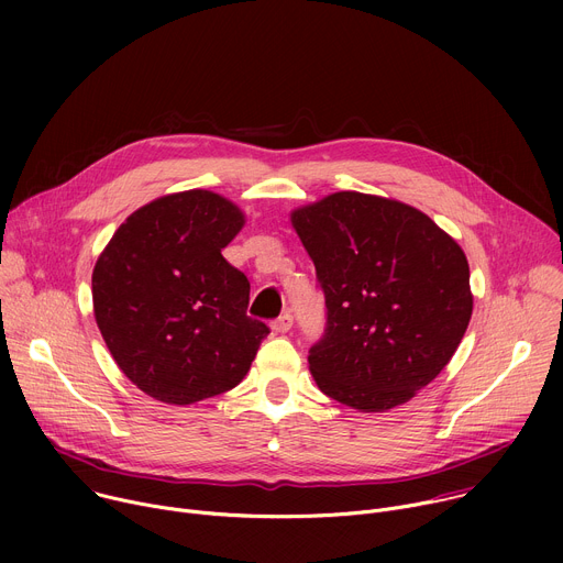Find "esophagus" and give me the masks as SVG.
Returning <instances> with one entry per match:
<instances>
[{"label": "esophagus", "instance_id": "34e87169", "mask_svg": "<svg viewBox=\"0 0 563 563\" xmlns=\"http://www.w3.org/2000/svg\"><path fill=\"white\" fill-rule=\"evenodd\" d=\"M291 325H294V316L289 313V311H285V313H280L274 323H272V330L274 332H280V334H285V332H289L291 330Z\"/></svg>", "mask_w": 563, "mask_h": 563}]
</instances>
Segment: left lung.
Masks as SVG:
<instances>
[{
  "label": "left lung",
  "instance_id": "1",
  "mask_svg": "<svg viewBox=\"0 0 563 563\" xmlns=\"http://www.w3.org/2000/svg\"><path fill=\"white\" fill-rule=\"evenodd\" d=\"M291 224L328 305L325 334L307 356L316 385L358 412L408 404L467 330L463 250L423 211L358 191L294 209Z\"/></svg>",
  "mask_w": 563,
  "mask_h": 563
}]
</instances>
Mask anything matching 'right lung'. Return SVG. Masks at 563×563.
<instances>
[{"mask_svg":"<svg viewBox=\"0 0 563 563\" xmlns=\"http://www.w3.org/2000/svg\"><path fill=\"white\" fill-rule=\"evenodd\" d=\"M245 213L191 189L133 211L93 269V311L126 378L169 406L235 387L269 328L247 316L250 280L222 258Z\"/></svg>","mask_w":563,"mask_h":563,"instance_id":"right-lung-1","label":"right lung"}]
</instances>
